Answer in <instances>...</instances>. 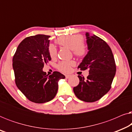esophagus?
<instances>
[{
  "mask_svg": "<svg viewBox=\"0 0 132 132\" xmlns=\"http://www.w3.org/2000/svg\"><path fill=\"white\" fill-rule=\"evenodd\" d=\"M70 76H70V75H65V77H66V78L67 79H68V78H69V77H70Z\"/></svg>",
  "mask_w": 132,
  "mask_h": 132,
  "instance_id": "esophagus-1",
  "label": "esophagus"
}]
</instances>
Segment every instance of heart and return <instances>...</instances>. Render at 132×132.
<instances>
[{
	"label": "heart",
	"instance_id": "heart-1",
	"mask_svg": "<svg viewBox=\"0 0 132 132\" xmlns=\"http://www.w3.org/2000/svg\"><path fill=\"white\" fill-rule=\"evenodd\" d=\"M84 38L80 35H69L62 36L56 41L60 46L71 50L73 55L79 58H83L88 52L87 47L83 43ZM48 53L52 59H55L57 56V49L53 44H50L48 47ZM75 65L73 61H61L57 65V68L64 73H68L71 67Z\"/></svg>",
	"mask_w": 132,
	"mask_h": 132
}]
</instances>
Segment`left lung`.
Masks as SVG:
<instances>
[{"mask_svg":"<svg viewBox=\"0 0 132 132\" xmlns=\"http://www.w3.org/2000/svg\"><path fill=\"white\" fill-rule=\"evenodd\" d=\"M87 55L78 66L82 70L89 69L87 79L78 76L79 84L73 88L80 100L94 102L100 100L111 88L116 72V65L111 48L103 39L86 32Z\"/></svg>","mask_w":132,"mask_h":132,"instance_id":"8db88e82","label":"left lung"}]
</instances>
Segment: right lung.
<instances>
[{
  "label": "right lung",
  "instance_id": "1",
  "mask_svg": "<svg viewBox=\"0 0 132 132\" xmlns=\"http://www.w3.org/2000/svg\"><path fill=\"white\" fill-rule=\"evenodd\" d=\"M50 36L37 35L23 39L12 58V67L17 88L29 100L44 103L56 95L59 79L65 76L58 71L47 75L44 65L51 60L48 53Z\"/></svg>",
  "mask_w": 132,
  "mask_h": 132
}]
</instances>
